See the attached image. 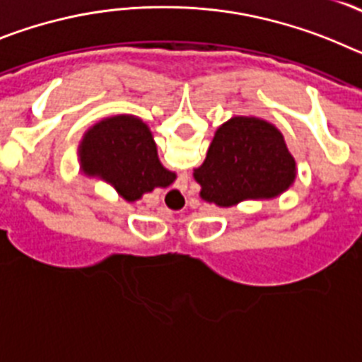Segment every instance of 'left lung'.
I'll return each mask as SVG.
<instances>
[{
  "label": "left lung",
  "mask_w": 362,
  "mask_h": 362,
  "mask_svg": "<svg viewBox=\"0 0 362 362\" xmlns=\"http://www.w3.org/2000/svg\"><path fill=\"white\" fill-rule=\"evenodd\" d=\"M194 177L204 201L233 206L279 196L296 179V161L274 124L238 116L219 127Z\"/></svg>",
  "instance_id": "8db88e82"
}]
</instances>
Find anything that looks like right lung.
Returning <instances> with one entry per match:
<instances>
[{
  "label": "right lung",
  "mask_w": 362,
  "mask_h": 362,
  "mask_svg": "<svg viewBox=\"0 0 362 362\" xmlns=\"http://www.w3.org/2000/svg\"><path fill=\"white\" fill-rule=\"evenodd\" d=\"M86 174L110 181L127 201H136L175 179L163 168L148 127L134 116H116L94 124L81 143Z\"/></svg>",
  "instance_id": "obj_1"
}]
</instances>
